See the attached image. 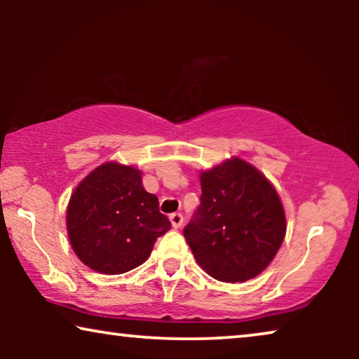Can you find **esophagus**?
<instances>
[{
    "label": "esophagus",
    "instance_id": "34e87169",
    "mask_svg": "<svg viewBox=\"0 0 359 359\" xmlns=\"http://www.w3.org/2000/svg\"><path fill=\"white\" fill-rule=\"evenodd\" d=\"M183 215H181L180 212H175V214H171L170 215V222H171V225H173L175 229H180L181 225H183Z\"/></svg>",
    "mask_w": 359,
    "mask_h": 359
}]
</instances>
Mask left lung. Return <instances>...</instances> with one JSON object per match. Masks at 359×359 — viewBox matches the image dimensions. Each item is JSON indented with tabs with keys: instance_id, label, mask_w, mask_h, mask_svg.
Wrapping results in <instances>:
<instances>
[{
	"instance_id": "1",
	"label": "left lung",
	"mask_w": 359,
	"mask_h": 359,
	"mask_svg": "<svg viewBox=\"0 0 359 359\" xmlns=\"http://www.w3.org/2000/svg\"><path fill=\"white\" fill-rule=\"evenodd\" d=\"M201 205L183 233L196 262L224 283L258 276L276 257L286 215L274 186L240 158L201 173Z\"/></svg>"
}]
</instances>
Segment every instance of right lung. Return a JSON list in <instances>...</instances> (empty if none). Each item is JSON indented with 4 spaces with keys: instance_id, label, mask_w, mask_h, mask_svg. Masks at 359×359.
I'll return each instance as SVG.
<instances>
[{
    "instance_id": "1",
    "label": "right lung",
    "mask_w": 359,
    "mask_h": 359,
    "mask_svg": "<svg viewBox=\"0 0 359 359\" xmlns=\"http://www.w3.org/2000/svg\"><path fill=\"white\" fill-rule=\"evenodd\" d=\"M170 229L158 198L144 189L140 171L116 161L93 170L67 208L73 252L97 273L121 274L140 266Z\"/></svg>"
}]
</instances>
